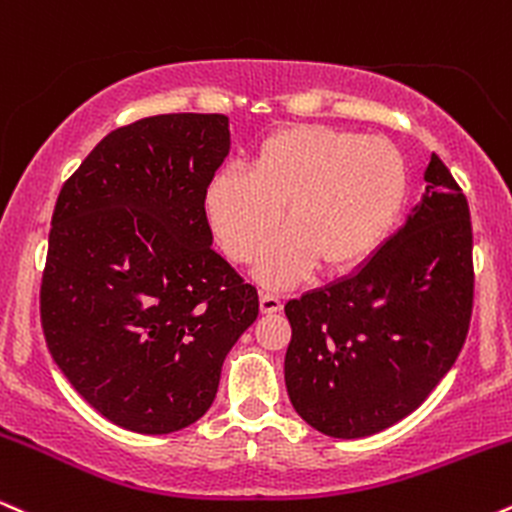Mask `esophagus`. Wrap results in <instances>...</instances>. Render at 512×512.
Listing matches in <instances>:
<instances>
[{
    "mask_svg": "<svg viewBox=\"0 0 512 512\" xmlns=\"http://www.w3.org/2000/svg\"><path fill=\"white\" fill-rule=\"evenodd\" d=\"M280 309H282L280 297H275V294H268V292H261V314H278Z\"/></svg>",
    "mask_w": 512,
    "mask_h": 512,
    "instance_id": "1",
    "label": "esophagus"
}]
</instances>
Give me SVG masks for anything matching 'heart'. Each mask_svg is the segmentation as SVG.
<instances>
[{"mask_svg": "<svg viewBox=\"0 0 512 512\" xmlns=\"http://www.w3.org/2000/svg\"><path fill=\"white\" fill-rule=\"evenodd\" d=\"M407 198V165L393 143L333 126L299 124L258 143L251 170H225L206 191V215L225 254L258 258L263 285L287 287L316 266L342 275L386 242Z\"/></svg>", "mask_w": 512, "mask_h": 512, "instance_id": "b5f03b06", "label": "heart"}]
</instances>
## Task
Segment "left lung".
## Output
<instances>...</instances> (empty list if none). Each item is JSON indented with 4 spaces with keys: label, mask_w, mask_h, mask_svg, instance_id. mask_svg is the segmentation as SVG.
Segmentation results:
<instances>
[{
    "label": "left lung",
    "mask_w": 512,
    "mask_h": 512,
    "mask_svg": "<svg viewBox=\"0 0 512 512\" xmlns=\"http://www.w3.org/2000/svg\"><path fill=\"white\" fill-rule=\"evenodd\" d=\"M426 191L374 258L285 304V386L306 424L364 438L417 410L465 345L474 268L470 206L431 153Z\"/></svg>",
    "instance_id": "8db88e82"
}]
</instances>
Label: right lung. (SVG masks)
<instances>
[{
  "label": "right lung",
  "instance_id": "right-lung-1",
  "mask_svg": "<svg viewBox=\"0 0 512 512\" xmlns=\"http://www.w3.org/2000/svg\"><path fill=\"white\" fill-rule=\"evenodd\" d=\"M230 153L225 114L119 126L66 179L40 285L47 350L76 393L136 434L208 412L258 292L213 251L206 191Z\"/></svg>",
  "mask_w": 512,
  "mask_h": 512
}]
</instances>
